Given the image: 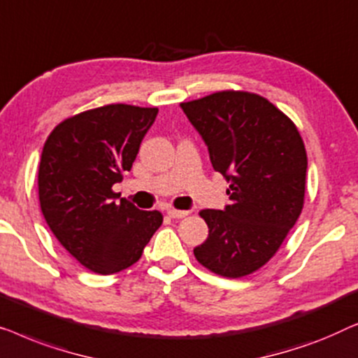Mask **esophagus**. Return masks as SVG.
Returning <instances> with one entry per match:
<instances>
[{
  "instance_id": "34e87169",
  "label": "esophagus",
  "mask_w": 358,
  "mask_h": 358,
  "mask_svg": "<svg viewBox=\"0 0 358 358\" xmlns=\"http://www.w3.org/2000/svg\"><path fill=\"white\" fill-rule=\"evenodd\" d=\"M167 214H169V217H172V219H183V217H186V215H188L189 213H188V210L169 209V210H167Z\"/></svg>"
}]
</instances>
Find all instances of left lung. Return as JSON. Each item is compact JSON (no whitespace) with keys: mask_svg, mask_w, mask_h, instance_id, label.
Here are the masks:
<instances>
[{"mask_svg":"<svg viewBox=\"0 0 358 358\" xmlns=\"http://www.w3.org/2000/svg\"><path fill=\"white\" fill-rule=\"evenodd\" d=\"M180 107L208 145L214 170L230 183V204L199 213L209 236L193 250L196 259L224 278L251 274L273 258L303 208V141L256 94L225 90Z\"/></svg>","mask_w":358,"mask_h":358,"instance_id":"8db88e82","label":"left lung"}]
</instances>
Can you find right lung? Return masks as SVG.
Listing matches in <instances>:
<instances>
[{
    "instance_id": "obj_1",
    "label": "right lung",
    "mask_w": 358,
    "mask_h": 358,
    "mask_svg": "<svg viewBox=\"0 0 358 358\" xmlns=\"http://www.w3.org/2000/svg\"><path fill=\"white\" fill-rule=\"evenodd\" d=\"M157 108L113 103L64 120L48 136L38 167L40 208L50 230L97 274L129 268L162 224L112 186L129 172Z\"/></svg>"
}]
</instances>
